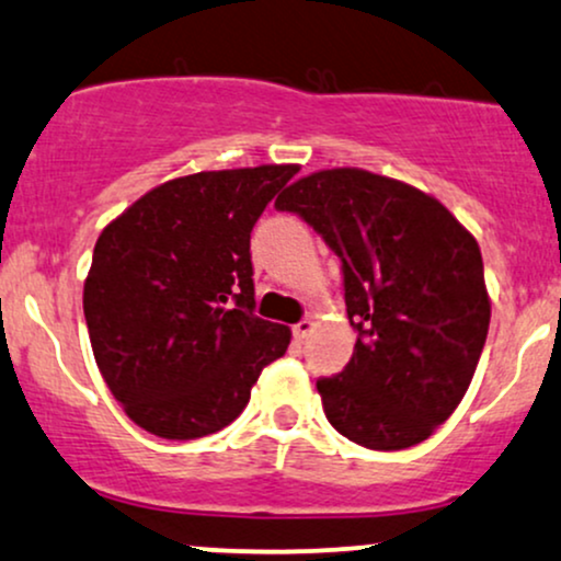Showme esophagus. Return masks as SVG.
<instances>
[{"label": "esophagus", "instance_id": "34e87169", "mask_svg": "<svg viewBox=\"0 0 561 561\" xmlns=\"http://www.w3.org/2000/svg\"><path fill=\"white\" fill-rule=\"evenodd\" d=\"M312 331H314V322L309 320V318H305V320L296 322V325H294V339H296V341H305L307 335L312 333Z\"/></svg>", "mask_w": 561, "mask_h": 561}]
</instances>
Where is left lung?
I'll use <instances>...</instances> for the list:
<instances>
[{
  "mask_svg": "<svg viewBox=\"0 0 561 561\" xmlns=\"http://www.w3.org/2000/svg\"><path fill=\"white\" fill-rule=\"evenodd\" d=\"M344 265V373L320 378L328 423L375 451L410 449L451 417L491 322L476 236L436 196L359 168L299 178L275 199Z\"/></svg>",
  "mask_w": 561,
  "mask_h": 561,
  "instance_id": "left-lung-1",
  "label": "left lung"
}]
</instances>
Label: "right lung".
<instances>
[{
    "label": "right lung",
    "mask_w": 561,
    "mask_h": 561,
    "mask_svg": "<svg viewBox=\"0 0 561 561\" xmlns=\"http://www.w3.org/2000/svg\"><path fill=\"white\" fill-rule=\"evenodd\" d=\"M299 164L204 170L147 191L99 233L83 283L91 348L112 397L151 436L233 423L291 331L254 314L252 239Z\"/></svg>",
    "instance_id": "right-lung-1"
}]
</instances>
